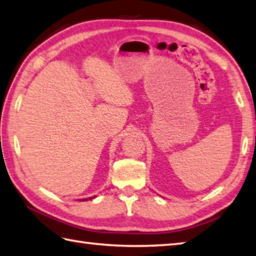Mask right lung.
Masks as SVG:
<instances>
[{
	"label": "right lung",
	"mask_w": 256,
	"mask_h": 256,
	"mask_svg": "<svg viewBox=\"0 0 256 256\" xmlns=\"http://www.w3.org/2000/svg\"><path fill=\"white\" fill-rule=\"evenodd\" d=\"M89 200H92V198H89Z\"/></svg>",
	"instance_id": "add662e5"
}]
</instances>
